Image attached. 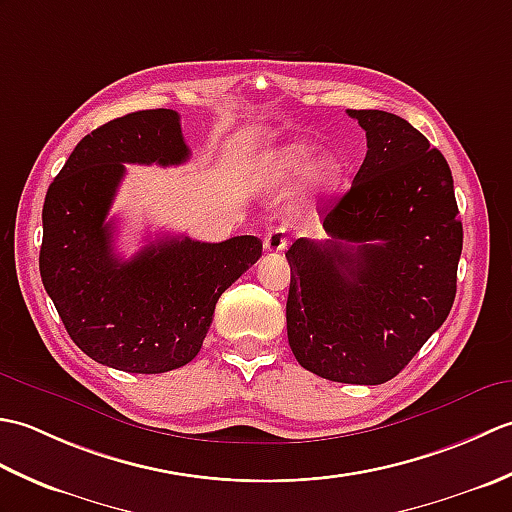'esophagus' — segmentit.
I'll return each instance as SVG.
<instances>
[{
    "instance_id": "34e87169",
    "label": "esophagus",
    "mask_w": 512,
    "mask_h": 512,
    "mask_svg": "<svg viewBox=\"0 0 512 512\" xmlns=\"http://www.w3.org/2000/svg\"><path fill=\"white\" fill-rule=\"evenodd\" d=\"M288 246V239L284 228H273V231H268L264 237V248L270 250V253H279V250H286Z\"/></svg>"
}]
</instances>
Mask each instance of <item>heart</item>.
Here are the masks:
<instances>
[{"mask_svg": "<svg viewBox=\"0 0 512 512\" xmlns=\"http://www.w3.org/2000/svg\"><path fill=\"white\" fill-rule=\"evenodd\" d=\"M317 147L308 143H288L270 151L264 160V173L270 182L284 184L297 180L301 173H308V182L314 193H330L336 189L343 176V162L323 154L312 162Z\"/></svg>", "mask_w": 512, "mask_h": 512, "instance_id": "b5f03b06", "label": "heart"}]
</instances>
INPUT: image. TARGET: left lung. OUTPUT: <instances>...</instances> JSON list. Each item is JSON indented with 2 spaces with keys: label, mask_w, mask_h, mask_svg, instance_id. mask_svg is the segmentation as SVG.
I'll return each mask as SVG.
<instances>
[{
  "label": "left lung",
  "mask_w": 512,
  "mask_h": 512,
  "mask_svg": "<svg viewBox=\"0 0 512 512\" xmlns=\"http://www.w3.org/2000/svg\"><path fill=\"white\" fill-rule=\"evenodd\" d=\"M347 114L367 154L350 191L321 211L328 239L288 248V343L312 374L380 385L449 317L462 222L447 160L416 127L380 110Z\"/></svg>",
  "instance_id": "1"
}]
</instances>
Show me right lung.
Returning <instances> with one entry per match:
<instances>
[{"label": "right lung", "mask_w": 512, "mask_h": 512, "mask_svg": "<svg viewBox=\"0 0 512 512\" xmlns=\"http://www.w3.org/2000/svg\"><path fill=\"white\" fill-rule=\"evenodd\" d=\"M173 110L134 112L74 147L43 202V288L81 352L129 374H162L198 356L215 303L262 255V239L220 244L160 237L132 259L114 253L107 220L127 165H182Z\"/></svg>", "instance_id": "obj_1"}]
</instances>
